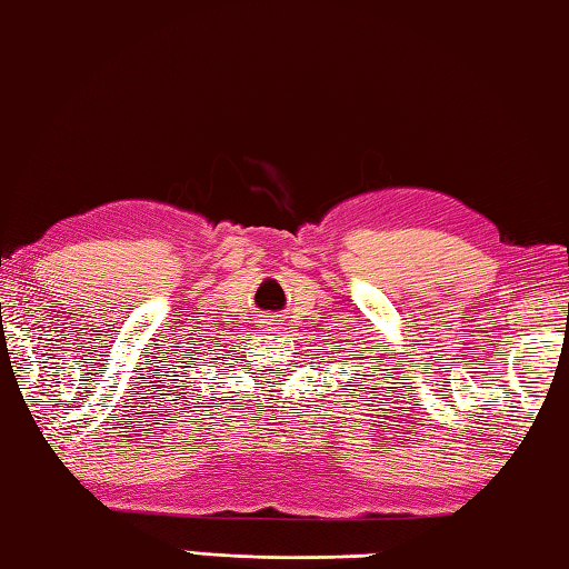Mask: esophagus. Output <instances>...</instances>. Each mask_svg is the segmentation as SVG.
Returning a JSON list of instances; mask_svg holds the SVG:
<instances>
[{"instance_id":"obj_1","label":"esophagus","mask_w":569,"mask_h":569,"mask_svg":"<svg viewBox=\"0 0 569 569\" xmlns=\"http://www.w3.org/2000/svg\"><path fill=\"white\" fill-rule=\"evenodd\" d=\"M273 321H276V319H266V321H263V323H266V327H268V329H278V327H276V323H273Z\"/></svg>"}]
</instances>
